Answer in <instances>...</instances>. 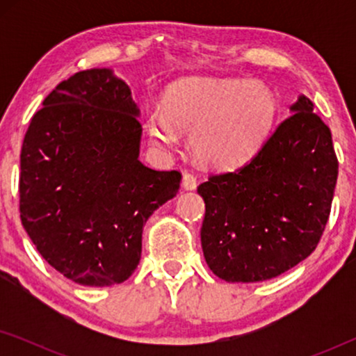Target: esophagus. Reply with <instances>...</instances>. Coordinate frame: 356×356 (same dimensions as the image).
Here are the masks:
<instances>
[{"label":"esophagus","mask_w":356,"mask_h":356,"mask_svg":"<svg viewBox=\"0 0 356 356\" xmlns=\"http://www.w3.org/2000/svg\"><path fill=\"white\" fill-rule=\"evenodd\" d=\"M181 184H183V188L186 189V191H194V189H196V186H197V179H196V177H194V173L184 172Z\"/></svg>","instance_id":"1"}]
</instances>
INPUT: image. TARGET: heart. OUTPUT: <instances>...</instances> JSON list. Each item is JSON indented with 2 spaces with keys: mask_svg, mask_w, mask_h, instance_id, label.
Listing matches in <instances>:
<instances>
[{
  "mask_svg": "<svg viewBox=\"0 0 356 356\" xmlns=\"http://www.w3.org/2000/svg\"><path fill=\"white\" fill-rule=\"evenodd\" d=\"M277 108L274 92L259 81H186L167 92L163 108L147 111V131L155 144L170 150L178 147V131L193 136L201 162L233 168L261 149Z\"/></svg>",
  "mask_w": 356,
  "mask_h": 356,
  "instance_id": "obj_1",
  "label": "heart"
}]
</instances>
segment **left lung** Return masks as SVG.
Segmentation results:
<instances>
[{
  "mask_svg": "<svg viewBox=\"0 0 356 356\" xmlns=\"http://www.w3.org/2000/svg\"><path fill=\"white\" fill-rule=\"evenodd\" d=\"M300 95L257 154L199 184L204 257L225 282H262L316 250L327 223L339 162L332 134Z\"/></svg>",
  "mask_w": 356,
  "mask_h": 356,
  "instance_id": "1",
  "label": "left lung"
}]
</instances>
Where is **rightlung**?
<instances>
[{
  "label": "right lung",
  "mask_w": 356,
  "mask_h": 356,
  "mask_svg": "<svg viewBox=\"0 0 356 356\" xmlns=\"http://www.w3.org/2000/svg\"><path fill=\"white\" fill-rule=\"evenodd\" d=\"M21 150V220L43 259L87 286L128 280L143 228L177 196L179 172L139 160V108L108 67L76 72L43 100Z\"/></svg>",
  "instance_id": "1"
}]
</instances>
